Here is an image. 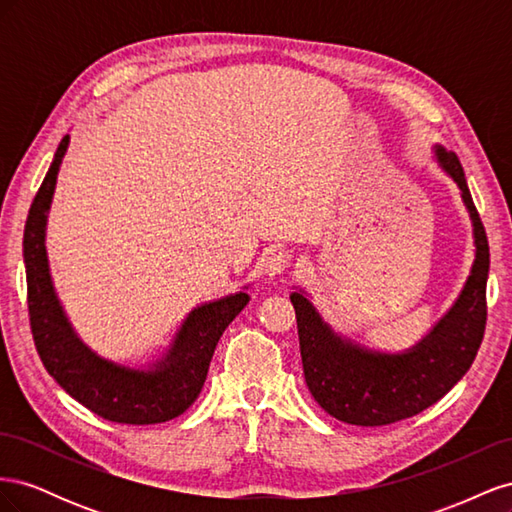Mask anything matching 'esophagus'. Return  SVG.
<instances>
[{
  "mask_svg": "<svg viewBox=\"0 0 512 512\" xmlns=\"http://www.w3.org/2000/svg\"><path fill=\"white\" fill-rule=\"evenodd\" d=\"M290 262H292V256H290L288 252H284V250H280V252H273V254H269V256H267V262H265V273H267L269 277L282 275V273L290 267Z\"/></svg>",
  "mask_w": 512,
  "mask_h": 512,
  "instance_id": "obj_1",
  "label": "esophagus"
}]
</instances>
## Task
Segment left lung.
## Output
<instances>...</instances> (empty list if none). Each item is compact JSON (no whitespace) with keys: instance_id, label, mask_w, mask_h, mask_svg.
Instances as JSON below:
<instances>
[{"instance_id":"1","label":"left lung","mask_w":512,"mask_h":512,"mask_svg":"<svg viewBox=\"0 0 512 512\" xmlns=\"http://www.w3.org/2000/svg\"><path fill=\"white\" fill-rule=\"evenodd\" d=\"M431 151L433 160L457 183L474 239L470 275L446 314L433 322L414 346L386 352L335 331L305 288L294 286L290 292L307 389L324 412L348 425H391L433 406L466 376L483 342L489 277L487 235L459 158L442 145H433Z\"/></svg>"}]
</instances>
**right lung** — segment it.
Masks as SVG:
<instances>
[{"label":"right lung","mask_w":512,"mask_h":512,"mask_svg":"<svg viewBox=\"0 0 512 512\" xmlns=\"http://www.w3.org/2000/svg\"><path fill=\"white\" fill-rule=\"evenodd\" d=\"M68 145L70 134L59 143L25 222L23 260L36 350L61 389L106 421L121 425L170 421L196 401L222 333L250 303V284L192 307L156 361L128 365L98 354L72 327L57 297L46 254V224Z\"/></svg>","instance_id":"right-lung-1"}]
</instances>
